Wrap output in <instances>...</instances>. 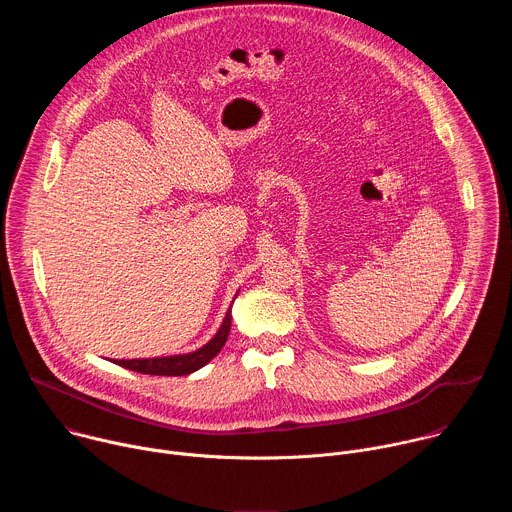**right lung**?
Returning a JSON list of instances; mask_svg holds the SVG:
<instances>
[{
	"mask_svg": "<svg viewBox=\"0 0 512 512\" xmlns=\"http://www.w3.org/2000/svg\"><path fill=\"white\" fill-rule=\"evenodd\" d=\"M229 332H231V308L227 310V316H225L221 328L216 330V334L194 352L158 356V358H131V360L121 358V360H113V362L119 364V367H123V369L143 373V375H158V377L190 375V373L202 369L206 362H210L218 352H221V348L225 346V342L229 338Z\"/></svg>",
	"mask_w": 512,
	"mask_h": 512,
	"instance_id": "right-lung-1",
	"label": "right lung"
}]
</instances>
